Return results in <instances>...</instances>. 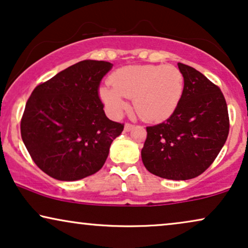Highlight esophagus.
<instances>
[{
  "label": "esophagus",
  "mask_w": 248,
  "mask_h": 248,
  "mask_svg": "<svg viewBox=\"0 0 248 248\" xmlns=\"http://www.w3.org/2000/svg\"><path fill=\"white\" fill-rule=\"evenodd\" d=\"M134 128V124H129V122H127L126 124H124V130L126 131H130L131 129Z\"/></svg>",
  "instance_id": "34e87169"
}]
</instances>
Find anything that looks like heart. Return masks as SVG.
Returning a JSON list of instances; mask_svg holds the SVG:
<instances>
[{"label": "heart", "instance_id": "heart-1", "mask_svg": "<svg viewBox=\"0 0 248 248\" xmlns=\"http://www.w3.org/2000/svg\"><path fill=\"white\" fill-rule=\"evenodd\" d=\"M99 96L109 113L120 115L133 98L135 111L146 121L170 117L183 95L184 79L174 65H127L112 73Z\"/></svg>", "mask_w": 248, "mask_h": 248}]
</instances>
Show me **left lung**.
Masks as SVG:
<instances>
[{
    "mask_svg": "<svg viewBox=\"0 0 248 248\" xmlns=\"http://www.w3.org/2000/svg\"><path fill=\"white\" fill-rule=\"evenodd\" d=\"M183 95L165 122L146 127L142 160L150 173L186 181L213 164L229 135L228 106L220 88L196 68L178 62Z\"/></svg>",
    "mask_w": 248,
    "mask_h": 248,
    "instance_id": "obj_1",
    "label": "left lung"
}]
</instances>
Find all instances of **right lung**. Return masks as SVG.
<instances>
[{
	"label": "right lung",
	"mask_w": 248,
	"mask_h": 248,
	"mask_svg": "<svg viewBox=\"0 0 248 248\" xmlns=\"http://www.w3.org/2000/svg\"><path fill=\"white\" fill-rule=\"evenodd\" d=\"M113 65L82 61L33 90L20 122L21 139L41 170L59 181L97 173L124 124L105 115L99 83Z\"/></svg>",
	"instance_id": "right-lung-1"
}]
</instances>
